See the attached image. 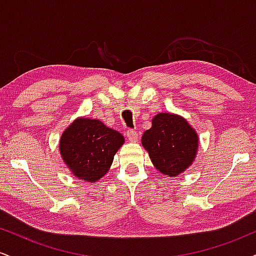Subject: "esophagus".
<instances>
[{
  "label": "esophagus",
  "instance_id": "34e87169",
  "mask_svg": "<svg viewBox=\"0 0 256 256\" xmlns=\"http://www.w3.org/2000/svg\"><path fill=\"white\" fill-rule=\"evenodd\" d=\"M128 138L131 140V142H137V140H138V134H137V131H134V130H128Z\"/></svg>",
  "mask_w": 256,
  "mask_h": 256
}]
</instances>
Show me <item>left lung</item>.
Segmentation results:
<instances>
[{"label":"left lung","instance_id":"8db88e82","mask_svg":"<svg viewBox=\"0 0 256 256\" xmlns=\"http://www.w3.org/2000/svg\"><path fill=\"white\" fill-rule=\"evenodd\" d=\"M142 144L158 171L176 177L192 164L198 136L182 116L158 113L152 120V128L143 134Z\"/></svg>","mask_w":256,"mask_h":256}]
</instances>
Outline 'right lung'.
<instances>
[{
  "label": "right lung",
  "mask_w": 256,
  "mask_h": 256,
  "mask_svg": "<svg viewBox=\"0 0 256 256\" xmlns=\"http://www.w3.org/2000/svg\"><path fill=\"white\" fill-rule=\"evenodd\" d=\"M125 138L98 119L78 118L60 138V154L77 178L95 183L110 171Z\"/></svg>",
  "instance_id": "right-lung-1"
}]
</instances>
